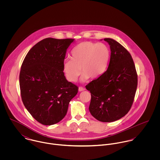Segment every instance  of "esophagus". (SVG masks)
<instances>
[{"label": "esophagus", "mask_w": 160, "mask_h": 160, "mask_svg": "<svg viewBox=\"0 0 160 160\" xmlns=\"http://www.w3.org/2000/svg\"><path fill=\"white\" fill-rule=\"evenodd\" d=\"M78 90H79V92L84 91L85 90V89H84V88H82V87H79V89H78Z\"/></svg>", "instance_id": "34e87169"}]
</instances>
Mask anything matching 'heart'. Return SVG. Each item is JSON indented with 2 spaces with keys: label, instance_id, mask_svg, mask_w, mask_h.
Returning a JSON list of instances; mask_svg holds the SVG:
<instances>
[{
  "label": "heart",
  "instance_id": "heart-1",
  "mask_svg": "<svg viewBox=\"0 0 160 160\" xmlns=\"http://www.w3.org/2000/svg\"><path fill=\"white\" fill-rule=\"evenodd\" d=\"M71 55V59H67L63 63L65 77L69 81L74 82L81 70L83 73L81 81L84 82L89 77L97 79L105 72L111 52L108 46L104 43L85 41L75 46Z\"/></svg>",
  "mask_w": 160,
  "mask_h": 160
}]
</instances>
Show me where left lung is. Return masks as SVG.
Instances as JSON below:
<instances>
[{
	"label": "left lung",
	"mask_w": 160,
	"mask_h": 160,
	"mask_svg": "<svg viewBox=\"0 0 160 160\" xmlns=\"http://www.w3.org/2000/svg\"><path fill=\"white\" fill-rule=\"evenodd\" d=\"M111 57L105 72L92 81L86 88L91 93L89 111L102 122H113L130 110L137 90V74L129 52L111 38Z\"/></svg>",
	"instance_id": "obj_1"
}]
</instances>
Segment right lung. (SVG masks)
<instances>
[{"instance_id":"1","label":"right lung","mask_w":160,"mask_h":160,"mask_svg":"<svg viewBox=\"0 0 160 160\" xmlns=\"http://www.w3.org/2000/svg\"><path fill=\"white\" fill-rule=\"evenodd\" d=\"M74 41L46 38L33 46L23 60L20 73L22 101L28 112L42 124L60 122L78 92L63 72L66 52Z\"/></svg>"}]
</instances>
